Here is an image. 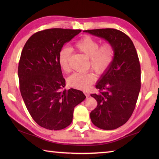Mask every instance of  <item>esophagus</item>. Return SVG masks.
I'll return each mask as SVG.
<instances>
[{"label": "esophagus", "instance_id": "obj_1", "mask_svg": "<svg viewBox=\"0 0 159 159\" xmlns=\"http://www.w3.org/2000/svg\"><path fill=\"white\" fill-rule=\"evenodd\" d=\"M83 93L86 96V97H89V93L88 92H87V91H84Z\"/></svg>", "mask_w": 159, "mask_h": 159}]
</instances>
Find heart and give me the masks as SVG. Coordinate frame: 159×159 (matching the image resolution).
<instances>
[{
    "label": "heart",
    "mask_w": 159,
    "mask_h": 159,
    "mask_svg": "<svg viewBox=\"0 0 159 159\" xmlns=\"http://www.w3.org/2000/svg\"><path fill=\"white\" fill-rule=\"evenodd\" d=\"M98 39L90 35H85L75 43L76 48L89 57V66L100 75L108 72L112 66L116 55V49L112 43L106 42L100 46ZM71 50L64 47L60 50L58 56L59 66L64 72L70 70L69 60ZM96 76L93 72L74 73L67 79L68 85L73 88L87 89L95 82Z\"/></svg>",
    "instance_id": "obj_1"
}]
</instances>
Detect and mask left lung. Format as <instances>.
<instances>
[{
    "label": "left lung",
    "mask_w": 159,
    "mask_h": 159,
    "mask_svg": "<svg viewBox=\"0 0 159 159\" xmlns=\"http://www.w3.org/2000/svg\"><path fill=\"white\" fill-rule=\"evenodd\" d=\"M84 32L105 39L116 49L112 66L96 86L99 93L91 95L98 105L90 113V117L101 129H116L131 117L140 92L141 66L137 50L129 37L117 29H98Z\"/></svg>",
    "instance_id": "8db88e82"
}]
</instances>
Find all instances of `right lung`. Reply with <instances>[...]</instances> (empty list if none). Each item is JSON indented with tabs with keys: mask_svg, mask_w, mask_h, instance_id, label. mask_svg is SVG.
Returning a JSON list of instances; mask_svg holds the SVG:
<instances>
[{
	"mask_svg": "<svg viewBox=\"0 0 159 159\" xmlns=\"http://www.w3.org/2000/svg\"><path fill=\"white\" fill-rule=\"evenodd\" d=\"M81 30L49 29L30 37L18 63L20 91L29 113L46 129L58 130L72 123L74 107L85 99L80 90L66 85L58 56L64 43Z\"/></svg>",
	"mask_w": 159,
	"mask_h": 159,
	"instance_id": "obj_1",
	"label": "right lung"
}]
</instances>
